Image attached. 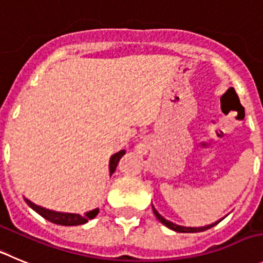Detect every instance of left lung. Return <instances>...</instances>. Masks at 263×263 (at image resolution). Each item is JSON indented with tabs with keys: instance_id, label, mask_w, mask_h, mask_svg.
<instances>
[{
	"instance_id": "1",
	"label": "left lung",
	"mask_w": 263,
	"mask_h": 263,
	"mask_svg": "<svg viewBox=\"0 0 263 263\" xmlns=\"http://www.w3.org/2000/svg\"><path fill=\"white\" fill-rule=\"evenodd\" d=\"M153 212H154V214H156L157 219H158L159 222L163 223L166 227L171 228V230H174V231H176V232H201V231H205V230H209V228L214 227L215 224H218V223L220 222V220H219V222H215V223H213V224L205 226V227H184V226L175 224V223H173V222H170V220L165 219V218L162 217V215H159V213L157 212L154 208H153Z\"/></svg>"
}]
</instances>
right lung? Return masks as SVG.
Instances as JSON below:
<instances>
[{
	"mask_svg": "<svg viewBox=\"0 0 263 263\" xmlns=\"http://www.w3.org/2000/svg\"><path fill=\"white\" fill-rule=\"evenodd\" d=\"M126 152L124 151H120L118 153H115L114 156L110 158V175L115 171L117 168L118 163H119L120 158L124 156ZM26 202L28 203L29 208L35 210L36 213L44 217L45 219H48L49 222L51 223H55V224H61V226H79V224H84L87 223L89 219H93L96 215L98 214V209L92 210V212H88L85 215H80V214H68V213H58V212H51V210L48 209H44L41 206L35 205L33 202L28 201L26 198Z\"/></svg>",
	"mask_w": 263,
	"mask_h": 263,
	"instance_id": "obj_1",
	"label": "right lung"
}]
</instances>
